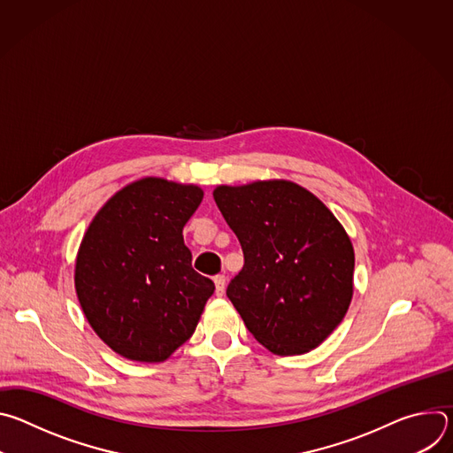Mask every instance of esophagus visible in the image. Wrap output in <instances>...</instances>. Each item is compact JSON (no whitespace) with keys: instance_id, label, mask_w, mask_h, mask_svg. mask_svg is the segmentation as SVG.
Returning a JSON list of instances; mask_svg holds the SVG:
<instances>
[{"instance_id":"obj_1","label":"esophagus","mask_w":453,"mask_h":453,"mask_svg":"<svg viewBox=\"0 0 453 453\" xmlns=\"http://www.w3.org/2000/svg\"><path fill=\"white\" fill-rule=\"evenodd\" d=\"M213 281H215V292H217V296H222L224 290H226V276L219 274V276L213 278Z\"/></svg>"}]
</instances>
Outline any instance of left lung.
Returning <instances> with one entry per match:
<instances>
[{"label":"left lung","instance_id":"1","mask_svg":"<svg viewBox=\"0 0 453 453\" xmlns=\"http://www.w3.org/2000/svg\"><path fill=\"white\" fill-rule=\"evenodd\" d=\"M213 199L243 250L227 297L247 330L274 355L315 349L353 297L355 250L342 224L311 191L285 179L220 184Z\"/></svg>","mask_w":453,"mask_h":453}]
</instances>
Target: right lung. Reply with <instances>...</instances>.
Returning a JSON list of instances; mask_svg holds the SVG:
<instances>
[{
  "mask_svg": "<svg viewBox=\"0 0 453 453\" xmlns=\"http://www.w3.org/2000/svg\"><path fill=\"white\" fill-rule=\"evenodd\" d=\"M197 184L143 177L100 208L81 242L75 290L95 334L134 362H165L196 332L215 285L191 269L182 227Z\"/></svg>",
  "mask_w": 453,
  "mask_h": 453,
  "instance_id": "add662e5",
  "label": "right lung"
}]
</instances>
